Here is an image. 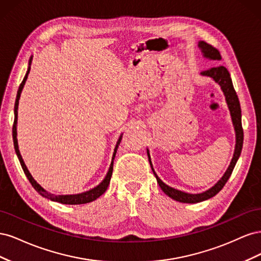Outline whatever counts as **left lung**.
Here are the masks:
<instances>
[{
  "mask_svg": "<svg viewBox=\"0 0 261 261\" xmlns=\"http://www.w3.org/2000/svg\"><path fill=\"white\" fill-rule=\"evenodd\" d=\"M198 48L200 49L203 58H206L208 60H212V61H220L221 60L220 52L216 48H213L212 45L208 44L207 42L199 41ZM200 75L204 76V77H210L212 81H215V83H217L220 86V88H221V90H222L224 97H225V101H226V105L228 108V111H230V114H231L233 127H234V132H235V149H234L233 158H232L230 165H228V168L226 169L225 173L223 174V176L217 181L215 186H212L211 188L208 189V191L203 192V193L188 194V193L180 192V191H178V189L170 187L169 185L163 183V181L159 178V176L156 175V173L154 172V169L152 168L151 158H150L149 150L147 149V154H148L150 167H151V169H152V172L156 178L158 184H159V186L161 187L164 194L168 195L170 198L174 199L176 201H179V202H184V203H196V202L207 200V199L211 198V197L216 196L221 191V189L223 188L227 179L230 178L235 164H236V162H238L239 158L241 155L242 148H243V140H244V133H243V127H242L241 106H240L238 94H236V92L234 90L233 83H232L228 70L224 66H217V67H212L207 70H203V72L200 73Z\"/></svg>",
  "mask_w": 261,
  "mask_h": 261,
  "instance_id": "left-lung-1",
  "label": "left lung"
}]
</instances>
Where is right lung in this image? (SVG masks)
<instances>
[{
	"label": "right lung",
	"mask_w": 261,
	"mask_h": 261,
	"mask_svg": "<svg viewBox=\"0 0 261 261\" xmlns=\"http://www.w3.org/2000/svg\"><path fill=\"white\" fill-rule=\"evenodd\" d=\"M31 62H33V57H30L27 73H26L25 77H23V80H22V82H21V84H20V86H19V88H18L17 96H16V101H15V107H14V115H15V118H14V125H13V140H14L15 151H16V154H17V156H18V160H19V162H20L21 168H22L23 172H25V174H26L27 178L29 179L31 185H33V187L36 189V191H37L39 194H40L42 197H44V198H48V199H50V200H52V201H57V202L64 203V204H83V203H88V202H91V201H93V200H96L97 198H99V197L107 191V188H108V186H109V184H110V180H111L112 172H113V161H114V158H115V154H116V150H117V148H118V145L121 144L123 134L120 136V138H118L117 143H116V145H115L113 156H112V161H111V164H110V168H109V171H108V173H107V175H106V177L103 178V180H102L98 186H96L94 188L90 189V191H88V192H85V193H82V194H76V195H54V194H51V193L46 192L43 187H41L40 184L37 183L36 179L33 177V175L30 174V172L28 171V169H27V167H26V164H25V162H23L22 158H21V154H20V152H19L18 141H17L18 103H19V99H20V94H21L22 88H23V86H25V83H26L27 78H28V74H29V72H30Z\"/></svg>",
	"instance_id": "add662e5"
}]
</instances>
